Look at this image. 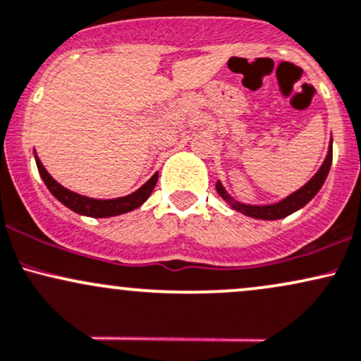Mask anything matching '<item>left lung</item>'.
Returning a JSON list of instances; mask_svg holds the SVG:
<instances>
[{
    "label": "left lung",
    "mask_w": 361,
    "mask_h": 361,
    "mask_svg": "<svg viewBox=\"0 0 361 361\" xmlns=\"http://www.w3.org/2000/svg\"><path fill=\"white\" fill-rule=\"evenodd\" d=\"M331 164H333V137H331L329 141L327 155L322 161L321 169L315 172V176L312 177L305 185H302L300 189L291 192L290 196L285 197V200L273 202V204H245V202L233 200V197L226 192V189L224 188V184H221L220 180L216 182V192L220 194L221 200H224L226 204H230V208L235 209V212L245 214V216L257 218V220H281V218L288 216V214L303 208V206H305L307 202L315 196V194L321 191L324 182L327 179V173H329Z\"/></svg>",
    "instance_id": "left-lung-1"
}]
</instances>
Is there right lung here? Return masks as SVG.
<instances>
[{
    "instance_id": "obj_1",
    "label": "right lung",
    "mask_w": 361,
    "mask_h": 361,
    "mask_svg": "<svg viewBox=\"0 0 361 361\" xmlns=\"http://www.w3.org/2000/svg\"><path fill=\"white\" fill-rule=\"evenodd\" d=\"M34 157H35V164H37L40 177H42L44 184L47 185V189H49L52 196H54L59 202H63L66 208H70L71 212L83 214V216L109 218V216H117V214L133 212V209L140 208V206L148 200L149 194H152L153 189H155L157 180H159V172H155L143 185H141L140 189H137V191L128 194V196L114 197V200H93V197L82 196V194L73 192L70 189L63 188V185L52 179L51 173L44 169L42 161L39 160L37 153L35 152H34Z\"/></svg>"
}]
</instances>
